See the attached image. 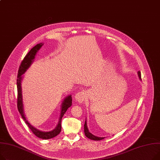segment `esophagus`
Here are the masks:
<instances>
[{
  "mask_svg": "<svg viewBox=\"0 0 160 160\" xmlns=\"http://www.w3.org/2000/svg\"><path fill=\"white\" fill-rule=\"evenodd\" d=\"M74 98H75L76 101L78 102L79 103H82L86 99V92L83 91L77 92L74 96Z\"/></svg>",
  "mask_w": 160,
  "mask_h": 160,
  "instance_id": "obj_1",
  "label": "esophagus"
}]
</instances>
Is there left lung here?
Here are the masks:
<instances>
[{"mask_svg": "<svg viewBox=\"0 0 160 160\" xmlns=\"http://www.w3.org/2000/svg\"><path fill=\"white\" fill-rule=\"evenodd\" d=\"M138 77H139V78L141 80V72L140 71H138ZM84 132H85V135L86 136V137H88V138H89V139L91 140H96V141H99V140H102L103 139H104L105 137H98V136H94L93 134H92L88 130V126H87V122H86H86H85V124H84Z\"/></svg>", "mask_w": 160, "mask_h": 160, "instance_id": "left-lung-1", "label": "left lung"}]
</instances>
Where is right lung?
Here are the masks:
<instances>
[{"instance_id":"add662e5","label":"right lung","mask_w":160,"mask_h":160,"mask_svg":"<svg viewBox=\"0 0 160 160\" xmlns=\"http://www.w3.org/2000/svg\"><path fill=\"white\" fill-rule=\"evenodd\" d=\"M43 46V44L40 43L37 44L32 48L28 54L25 56L23 60L20 63V66L18 69V75H17V108L18 110L22 116L23 120L25 121L26 123L28 125V127L30 130L32 131L35 136L38 137L39 138H42L44 140L51 139V138H54L57 136L61 131L62 127H61V120L63 114L67 111V109L71 107L72 105V98L71 95L68 96L66 97L64 100L63 101L62 103V108L60 111V116L59 118V121L58 125H57L56 128L49 132H43L39 131L38 129L35 128L33 126H32L27 120L25 114L24 113V107H23V103H22V87H21V80H22V75L26 72V71L29 68L33 61L35 57L37 54V52L40 49V48Z\"/></svg>"}]
</instances>
